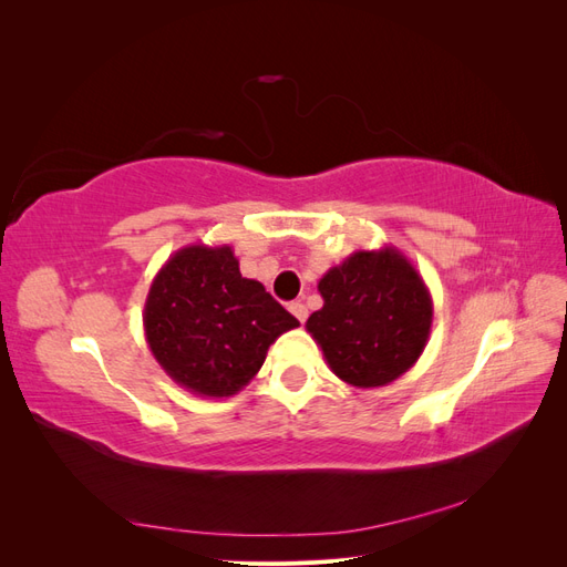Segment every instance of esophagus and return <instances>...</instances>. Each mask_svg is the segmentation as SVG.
<instances>
[{"label":"esophagus","instance_id":"obj_1","mask_svg":"<svg viewBox=\"0 0 567 567\" xmlns=\"http://www.w3.org/2000/svg\"><path fill=\"white\" fill-rule=\"evenodd\" d=\"M288 310H290V315H293L300 323H305V319H307V307H305L300 300L290 302V305H288Z\"/></svg>","mask_w":567,"mask_h":567}]
</instances>
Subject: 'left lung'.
Returning <instances> with one entry per match:
<instances>
[{"mask_svg": "<svg viewBox=\"0 0 567 567\" xmlns=\"http://www.w3.org/2000/svg\"><path fill=\"white\" fill-rule=\"evenodd\" d=\"M317 288L323 307L305 329L340 381L381 388L416 364L431 338L433 298L404 252L354 250Z\"/></svg>", "mask_w": 567, "mask_h": 567, "instance_id": "1", "label": "left lung"}]
</instances>
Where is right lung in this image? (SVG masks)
I'll list each match as a JSON object with an SVG mask.
<instances>
[{
  "instance_id": "obj_1",
  "label": "right lung",
  "mask_w": 567,
  "mask_h": 567,
  "mask_svg": "<svg viewBox=\"0 0 567 567\" xmlns=\"http://www.w3.org/2000/svg\"><path fill=\"white\" fill-rule=\"evenodd\" d=\"M300 321L265 286L241 277L231 246L179 248L153 279L144 333L156 362L198 398H231L265 364L267 350Z\"/></svg>"
}]
</instances>
